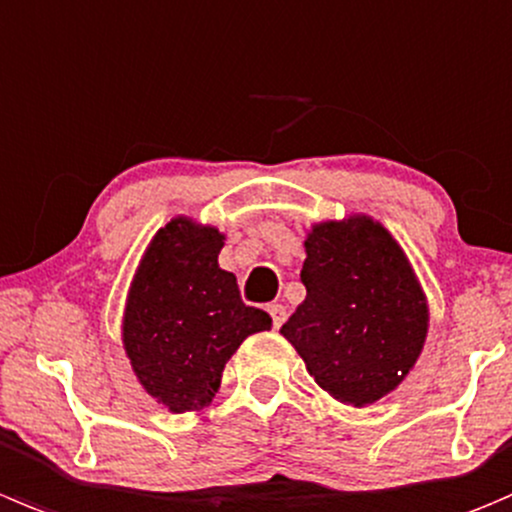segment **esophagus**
<instances>
[{"mask_svg": "<svg viewBox=\"0 0 512 512\" xmlns=\"http://www.w3.org/2000/svg\"><path fill=\"white\" fill-rule=\"evenodd\" d=\"M267 312L272 315V325L275 327H282V322L287 320V310H285V305H280V302H272V305L267 307Z\"/></svg>", "mask_w": 512, "mask_h": 512, "instance_id": "1", "label": "esophagus"}]
</instances>
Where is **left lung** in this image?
Returning <instances> with one entry per match:
<instances>
[{"label":"left lung","instance_id":"left-lung-1","mask_svg":"<svg viewBox=\"0 0 512 512\" xmlns=\"http://www.w3.org/2000/svg\"><path fill=\"white\" fill-rule=\"evenodd\" d=\"M307 297L282 335L322 390L365 408L395 390L423 350L428 302L408 257L380 222H320L305 240Z\"/></svg>","mask_w":512,"mask_h":512}]
</instances>
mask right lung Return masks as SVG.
Returning <instances> with one entry per match:
<instances>
[{"label": "right lung", "mask_w": 512, "mask_h": 512, "mask_svg": "<svg viewBox=\"0 0 512 512\" xmlns=\"http://www.w3.org/2000/svg\"><path fill=\"white\" fill-rule=\"evenodd\" d=\"M225 235L187 217L167 222L132 280L122 340L142 388L172 413L215 398L225 362L272 317L242 302L232 272L217 265Z\"/></svg>", "instance_id": "right-lung-1"}]
</instances>
